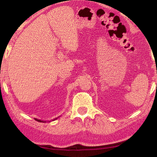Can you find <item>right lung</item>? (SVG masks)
Instances as JSON below:
<instances>
[{
    "label": "right lung",
    "mask_w": 157,
    "mask_h": 157,
    "mask_svg": "<svg viewBox=\"0 0 157 157\" xmlns=\"http://www.w3.org/2000/svg\"><path fill=\"white\" fill-rule=\"evenodd\" d=\"M34 119H35V120H36V121H38V122H41V123H42V122H44H44H46V121H41V120H38V119H36V118H34ZM56 119H57V118H55L54 120H56Z\"/></svg>",
    "instance_id": "right-lung-1"
}]
</instances>
